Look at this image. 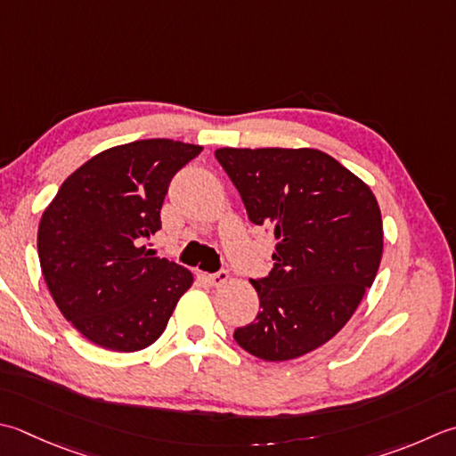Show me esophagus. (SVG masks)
<instances>
[{"label": "esophagus", "instance_id": "obj_1", "mask_svg": "<svg viewBox=\"0 0 456 456\" xmlns=\"http://www.w3.org/2000/svg\"><path fill=\"white\" fill-rule=\"evenodd\" d=\"M209 284H213V287H221V284H225L229 281V273L225 269H221L217 273H213L208 276Z\"/></svg>", "mask_w": 456, "mask_h": 456}]
</instances>
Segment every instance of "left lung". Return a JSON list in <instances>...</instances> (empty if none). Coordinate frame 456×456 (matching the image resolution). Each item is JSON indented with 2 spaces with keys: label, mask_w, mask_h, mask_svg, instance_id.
<instances>
[{
  "label": "left lung",
  "mask_w": 456,
  "mask_h": 456,
  "mask_svg": "<svg viewBox=\"0 0 456 456\" xmlns=\"http://www.w3.org/2000/svg\"><path fill=\"white\" fill-rule=\"evenodd\" d=\"M216 158L251 223L276 237L271 273L251 279L261 312L235 342L265 362L300 358L340 332L376 279L379 205L320 150L219 148Z\"/></svg>",
  "instance_id": "8db88e82"
}]
</instances>
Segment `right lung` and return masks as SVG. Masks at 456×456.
<instances>
[{
	"label": "right lung",
	"instance_id": "right-lung-1",
	"mask_svg": "<svg viewBox=\"0 0 456 456\" xmlns=\"http://www.w3.org/2000/svg\"><path fill=\"white\" fill-rule=\"evenodd\" d=\"M203 148L151 138L104 150L45 209L37 251L53 300L86 340L114 352L154 344L193 276L150 256L169 182Z\"/></svg>",
	"mask_w": 456,
	"mask_h": 456
}]
</instances>
